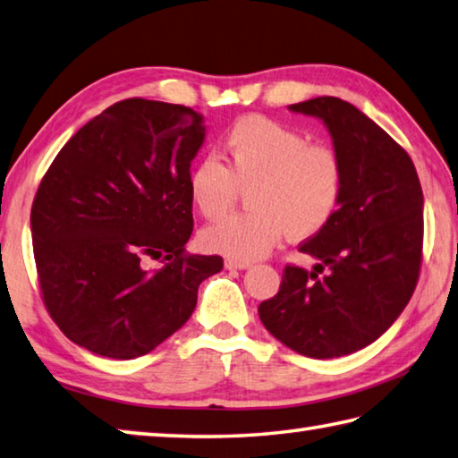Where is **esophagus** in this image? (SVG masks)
I'll list each match as a JSON object with an SVG mask.
<instances>
[{
    "label": "esophagus",
    "instance_id": "1",
    "mask_svg": "<svg viewBox=\"0 0 458 458\" xmlns=\"http://www.w3.org/2000/svg\"><path fill=\"white\" fill-rule=\"evenodd\" d=\"M224 266H226L228 270H246V268H250V262L234 260V258H228V260H224Z\"/></svg>",
    "mask_w": 458,
    "mask_h": 458
}]
</instances>
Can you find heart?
<instances>
[{"instance_id": "1", "label": "heart", "mask_w": 458, "mask_h": 458, "mask_svg": "<svg viewBox=\"0 0 458 458\" xmlns=\"http://www.w3.org/2000/svg\"><path fill=\"white\" fill-rule=\"evenodd\" d=\"M226 165L208 156L190 174V196L206 218H220L246 190L242 214L202 232L208 250L234 260H256L276 246L282 234L306 240L328 226L344 190L340 157L282 123L246 115L224 140Z\"/></svg>"}]
</instances>
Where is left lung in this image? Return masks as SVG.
Listing matches in <instances>:
<instances>
[{"instance_id":"8db88e82","label":"left lung","mask_w":458,"mask_h":458,"mask_svg":"<svg viewBox=\"0 0 458 458\" xmlns=\"http://www.w3.org/2000/svg\"><path fill=\"white\" fill-rule=\"evenodd\" d=\"M288 110L327 126L344 190L332 222L301 246L318 264L286 266L258 314L294 352L336 359L380 338L409 304L420 272L422 190L411 156L359 107L322 96Z\"/></svg>"}]
</instances>
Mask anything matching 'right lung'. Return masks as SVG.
<instances>
[{"mask_svg":"<svg viewBox=\"0 0 458 458\" xmlns=\"http://www.w3.org/2000/svg\"><path fill=\"white\" fill-rule=\"evenodd\" d=\"M204 138L192 107L131 98L55 156L31 206V240L46 309L72 343L107 359L148 354L222 270L220 256L186 252L190 165Z\"/></svg>","mask_w":458,"mask_h":458,"instance_id":"1","label":"right lung"}]
</instances>
